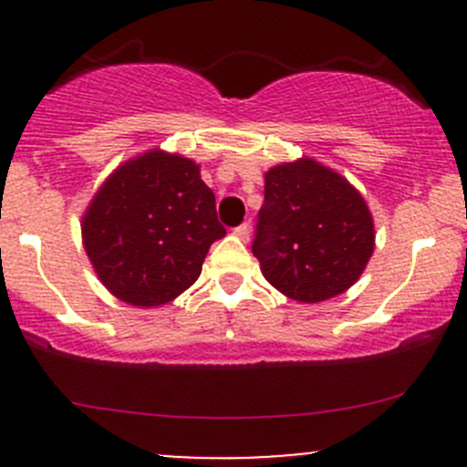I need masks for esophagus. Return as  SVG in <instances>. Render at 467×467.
Segmentation results:
<instances>
[{"label":"esophagus","mask_w":467,"mask_h":467,"mask_svg":"<svg viewBox=\"0 0 467 467\" xmlns=\"http://www.w3.org/2000/svg\"><path fill=\"white\" fill-rule=\"evenodd\" d=\"M234 234H237L242 242H248V239H251V223L237 225V228H234Z\"/></svg>","instance_id":"esophagus-1"}]
</instances>
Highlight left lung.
Wrapping results in <instances>:
<instances>
[{
	"label": "left lung",
	"instance_id": "left-lung-1",
	"mask_svg": "<svg viewBox=\"0 0 467 467\" xmlns=\"http://www.w3.org/2000/svg\"><path fill=\"white\" fill-rule=\"evenodd\" d=\"M375 251V225L364 196L312 158L264 173L253 255L286 298L321 303L350 289Z\"/></svg>",
	"mask_w": 467,
	"mask_h": 467
}]
</instances>
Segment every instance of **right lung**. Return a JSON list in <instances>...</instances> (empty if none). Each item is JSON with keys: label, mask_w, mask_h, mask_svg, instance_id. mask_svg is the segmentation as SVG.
I'll return each instance as SVG.
<instances>
[{"label": "right lung", "mask_w": 467, "mask_h": 467, "mask_svg": "<svg viewBox=\"0 0 467 467\" xmlns=\"http://www.w3.org/2000/svg\"><path fill=\"white\" fill-rule=\"evenodd\" d=\"M94 273L135 307L171 303L201 275L225 234L194 160L153 149L106 178L81 223Z\"/></svg>", "instance_id": "right-lung-1"}]
</instances>
